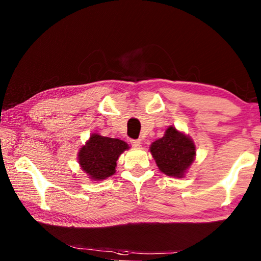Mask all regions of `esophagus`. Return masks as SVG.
Returning <instances> with one entry per match:
<instances>
[{
    "label": "esophagus",
    "mask_w": 261,
    "mask_h": 261,
    "mask_svg": "<svg viewBox=\"0 0 261 261\" xmlns=\"http://www.w3.org/2000/svg\"><path fill=\"white\" fill-rule=\"evenodd\" d=\"M130 143H131V145H132V146H134V147H140V140L139 139H132V140H130Z\"/></svg>",
    "instance_id": "34e87169"
}]
</instances>
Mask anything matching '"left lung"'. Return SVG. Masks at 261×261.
<instances>
[{
	"instance_id": "8db88e82",
	"label": "left lung",
	"mask_w": 261,
	"mask_h": 261,
	"mask_svg": "<svg viewBox=\"0 0 261 261\" xmlns=\"http://www.w3.org/2000/svg\"><path fill=\"white\" fill-rule=\"evenodd\" d=\"M149 152L161 173L182 178L196 159V145L189 135L170 125L162 138L151 144Z\"/></svg>"
}]
</instances>
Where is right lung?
I'll use <instances>...</instances> for the list:
<instances>
[{
    "mask_svg": "<svg viewBox=\"0 0 261 261\" xmlns=\"http://www.w3.org/2000/svg\"><path fill=\"white\" fill-rule=\"evenodd\" d=\"M124 140L92 134L79 148L77 159L81 169L92 180H103L116 173V161L129 149Z\"/></svg>",
    "mask_w": 261,
    "mask_h": 261,
    "instance_id": "1",
    "label": "right lung"
}]
</instances>
